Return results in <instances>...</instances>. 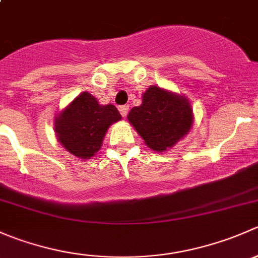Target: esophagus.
Returning a JSON list of instances; mask_svg holds the SVG:
<instances>
[{
  "label": "esophagus",
  "instance_id": "34e87169",
  "mask_svg": "<svg viewBox=\"0 0 258 258\" xmlns=\"http://www.w3.org/2000/svg\"><path fill=\"white\" fill-rule=\"evenodd\" d=\"M118 110H119V113L122 114V117H126L127 113H128V106H127V105L119 106Z\"/></svg>",
  "mask_w": 258,
  "mask_h": 258
}]
</instances>
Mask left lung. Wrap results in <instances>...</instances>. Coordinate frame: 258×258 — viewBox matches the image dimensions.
<instances>
[{"label":"left lung","instance_id":"8db88e82","mask_svg":"<svg viewBox=\"0 0 258 258\" xmlns=\"http://www.w3.org/2000/svg\"><path fill=\"white\" fill-rule=\"evenodd\" d=\"M146 145L157 152L173 147L191 130L192 108L182 96L151 86L142 96V105L127 116Z\"/></svg>","mask_w":258,"mask_h":258}]
</instances>
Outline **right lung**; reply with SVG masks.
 <instances>
[{
    "instance_id": "add662e5",
    "label": "right lung",
    "mask_w": 258,
    "mask_h": 258,
    "mask_svg": "<svg viewBox=\"0 0 258 258\" xmlns=\"http://www.w3.org/2000/svg\"><path fill=\"white\" fill-rule=\"evenodd\" d=\"M121 119L113 105L102 106L83 92L67 106L54 121L58 141L76 157L90 158L102 145L107 128Z\"/></svg>"
}]
</instances>
